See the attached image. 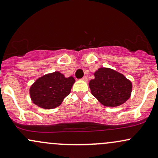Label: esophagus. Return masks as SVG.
I'll use <instances>...</instances> for the list:
<instances>
[{
  "mask_svg": "<svg viewBox=\"0 0 158 158\" xmlns=\"http://www.w3.org/2000/svg\"><path fill=\"white\" fill-rule=\"evenodd\" d=\"M81 80H82V81H85V82H87V81H88V79H87L86 76H84V77H83Z\"/></svg>",
  "mask_w": 158,
  "mask_h": 158,
  "instance_id": "34e87169",
  "label": "esophagus"
}]
</instances>
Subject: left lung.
I'll return each mask as SVG.
<instances>
[{
    "label": "left lung",
    "mask_w": 158,
    "mask_h": 158,
    "mask_svg": "<svg viewBox=\"0 0 158 158\" xmlns=\"http://www.w3.org/2000/svg\"><path fill=\"white\" fill-rule=\"evenodd\" d=\"M89 81V88L95 98L103 106L116 107L131 96L133 84L123 74L108 67H100Z\"/></svg>",
    "instance_id": "obj_1"
}]
</instances>
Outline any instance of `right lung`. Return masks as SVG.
Returning <instances> with one entry per match:
<instances>
[{
  "label": "right lung",
  "instance_id": "add662e5",
  "mask_svg": "<svg viewBox=\"0 0 158 158\" xmlns=\"http://www.w3.org/2000/svg\"><path fill=\"white\" fill-rule=\"evenodd\" d=\"M75 82L73 77H66L58 71L46 74L36 79L30 87L31 100L40 108H55L69 94Z\"/></svg>",
  "mask_w": 158,
  "mask_h": 158
}]
</instances>
